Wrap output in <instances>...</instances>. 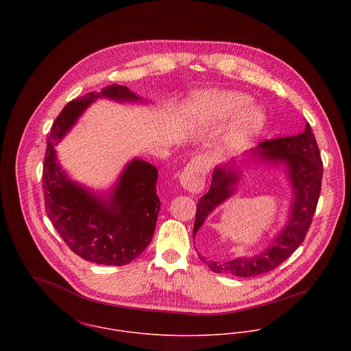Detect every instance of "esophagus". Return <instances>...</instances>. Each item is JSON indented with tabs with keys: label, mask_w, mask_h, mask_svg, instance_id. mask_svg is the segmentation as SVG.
I'll return each mask as SVG.
<instances>
[{
	"label": "esophagus",
	"mask_w": 351,
	"mask_h": 351,
	"mask_svg": "<svg viewBox=\"0 0 351 351\" xmlns=\"http://www.w3.org/2000/svg\"><path fill=\"white\" fill-rule=\"evenodd\" d=\"M206 165L201 158L192 159L180 176L181 186L191 193H200L205 185Z\"/></svg>",
	"instance_id": "esophagus-1"
}]
</instances>
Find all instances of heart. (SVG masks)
<instances>
[{
  "label": "heart",
  "instance_id": "b5f03b06",
  "mask_svg": "<svg viewBox=\"0 0 351 351\" xmlns=\"http://www.w3.org/2000/svg\"><path fill=\"white\" fill-rule=\"evenodd\" d=\"M251 102L249 95L238 90L208 92L195 102V112L215 123H224L237 115L223 142V150L235 152L255 139L266 124L263 109L250 106Z\"/></svg>",
  "mask_w": 351,
  "mask_h": 351
}]
</instances>
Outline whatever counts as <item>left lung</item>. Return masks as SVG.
<instances>
[{"mask_svg":"<svg viewBox=\"0 0 351 351\" xmlns=\"http://www.w3.org/2000/svg\"><path fill=\"white\" fill-rule=\"evenodd\" d=\"M252 160L284 167L292 189L288 220L271 243L258 254L230 261H208L200 256L215 273L255 277L276 269L300 246L312 223L322 188L323 163L315 135L309 124L305 123V130L299 135L266 141L251 151L247 159L232 160L213 169L210 188L197 204L193 237H196L210 212L237 193L243 165H249Z\"/></svg>","mask_w":351,"mask_h":351,"instance_id":"obj_1","label":"left lung"}]
</instances>
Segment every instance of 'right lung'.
<instances>
[{
  "instance_id": "obj_1",
  "label": "right lung",
  "mask_w": 351,
  "mask_h": 351,
  "mask_svg": "<svg viewBox=\"0 0 351 351\" xmlns=\"http://www.w3.org/2000/svg\"><path fill=\"white\" fill-rule=\"evenodd\" d=\"M99 99L146 104L127 86H105L70 101L55 119L47 136L43 165V192L47 216L64 243L81 258L110 266L127 265L150 245L160 201L156 195L158 170L134 158L116 184L105 193L73 181L59 163L55 147Z\"/></svg>"
}]
</instances>
